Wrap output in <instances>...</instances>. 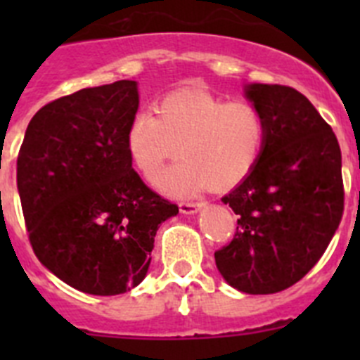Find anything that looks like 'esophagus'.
<instances>
[{
	"mask_svg": "<svg viewBox=\"0 0 360 360\" xmlns=\"http://www.w3.org/2000/svg\"><path fill=\"white\" fill-rule=\"evenodd\" d=\"M202 205V202H180V212H184V214H195Z\"/></svg>",
	"mask_w": 360,
	"mask_h": 360,
	"instance_id": "1",
	"label": "esophagus"
}]
</instances>
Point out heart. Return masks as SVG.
Masks as SVG:
<instances>
[{
    "label": "heart",
    "mask_w": 360,
    "mask_h": 360,
    "mask_svg": "<svg viewBox=\"0 0 360 360\" xmlns=\"http://www.w3.org/2000/svg\"><path fill=\"white\" fill-rule=\"evenodd\" d=\"M157 115L131 119L126 146L136 169L155 180L164 165L186 157L160 178L171 195L203 186L231 189L249 176L266 144V119L249 101H227L205 90H180L158 101Z\"/></svg>",
    "instance_id": "heart-1"
}]
</instances>
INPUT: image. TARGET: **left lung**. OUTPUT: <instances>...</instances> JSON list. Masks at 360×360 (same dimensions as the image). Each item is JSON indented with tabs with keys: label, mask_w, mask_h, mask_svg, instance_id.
I'll return each instance as SVG.
<instances>
[{
	"label": "left lung",
	"mask_w": 360,
	"mask_h": 360,
	"mask_svg": "<svg viewBox=\"0 0 360 360\" xmlns=\"http://www.w3.org/2000/svg\"><path fill=\"white\" fill-rule=\"evenodd\" d=\"M247 97L265 115L266 144L252 173L221 198L240 218L214 259L231 287L276 294L310 272L341 224V148L330 124L290 86L250 84Z\"/></svg>",
	"instance_id": "1"
}]
</instances>
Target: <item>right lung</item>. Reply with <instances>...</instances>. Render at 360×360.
Masks as SVG:
<instances>
[{"label":"right lung","instance_id":"obj_1","mask_svg":"<svg viewBox=\"0 0 360 360\" xmlns=\"http://www.w3.org/2000/svg\"><path fill=\"white\" fill-rule=\"evenodd\" d=\"M139 84L82 88L32 117L18 155V191L34 254L70 287L94 295L131 290L151 263L176 203L133 169L126 133Z\"/></svg>","mask_w":360,"mask_h":360}]
</instances>
